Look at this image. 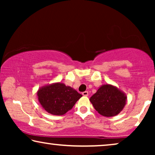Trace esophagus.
Segmentation results:
<instances>
[{"mask_svg": "<svg viewBox=\"0 0 155 155\" xmlns=\"http://www.w3.org/2000/svg\"><path fill=\"white\" fill-rule=\"evenodd\" d=\"M82 95H83V96H84V97H87L89 95V93H88L87 91H85V92H82Z\"/></svg>", "mask_w": 155, "mask_h": 155, "instance_id": "34e87169", "label": "esophagus"}]
</instances>
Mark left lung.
I'll list each match as a JSON object with an SVG mask.
<instances>
[{
	"instance_id": "1",
	"label": "left lung",
	"mask_w": 155,
	"mask_h": 155,
	"mask_svg": "<svg viewBox=\"0 0 155 155\" xmlns=\"http://www.w3.org/2000/svg\"><path fill=\"white\" fill-rule=\"evenodd\" d=\"M126 100V94L110 84L101 85L90 99L95 110L106 117L118 115L124 109Z\"/></svg>"
}]
</instances>
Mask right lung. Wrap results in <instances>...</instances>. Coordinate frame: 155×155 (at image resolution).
Returning <instances> with one entry per match:
<instances>
[{
  "instance_id": "right-lung-1",
  "label": "right lung",
  "mask_w": 155,
  "mask_h": 155,
  "mask_svg": "<svg viewBox=\"0 0 155 155\" xmlns=\"http://www.w3.org/2000/svg\"><path fill=\"white\" fill-rule=\"evenodd\" d=\"M37 94L42 108L48 113L56 116L67 113L82 97L75 89L61 82L41 87Z\"/></svg>"
}]
</instances>
